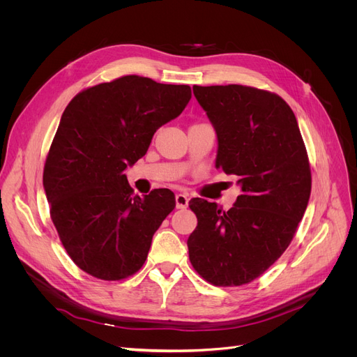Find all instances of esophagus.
I'll use <instances>...</instances> for the list:
<instances>
[{
	"label": "esophagus",
	"mask_w": 357,
	"mask_h": 357,
	"mask_svg": "<svg viewBox=\"0 0 357 357\" xmlns=\"http://www.w3.org/2000/svg\"><path fill=\"white\" fill-rule=\"evenodd\" d=\"M175 202H176V208H179V210L186 208V207H188V202H190L188 195H185V194H176V195H175Z\"/></svg>",
	"instance_id": "1"
}]
</instances>
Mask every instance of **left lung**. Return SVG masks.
<instances>
[{
  "label": "left lung",
  "mask_w": 357,
  "mask_h": 357,
  "mask_svg": "<svg viewBox=\"0 0 357 357\" xmlns=\"http://www.w3.org/2000/svg\"><path fill=\"white\" fill-rule=\"evenodd\" d=\"M217 135L215 167L238 178L226 213L190 201L198 226L188 237L194 269L217 287L252 282L280 257L311 194L307 150L294 111L276 93L243 85H194Z\"/></svg>",
  "instance_id": "8db88e82"
}]
</instances>
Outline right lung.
<instances>
[{
  "mask_svg": "<svg viewBox=\"0 0 357 357\" xmlns=\"http://www.w3.org/2000/svg\"><path fill=\"white\" fill-rule=\"evenodd\" d=\"M190 100L188 85L128 75L79 92L65 108L43 188L62 245L84 272L120 280L143 266L175 195L162 188L140 198L124 171Z\"/></svg>",
  "mask_w": 357,
  "mask_h": 357,
  "instance_id": "add662e5",
  "label": "right lung"
}]
</instances>
